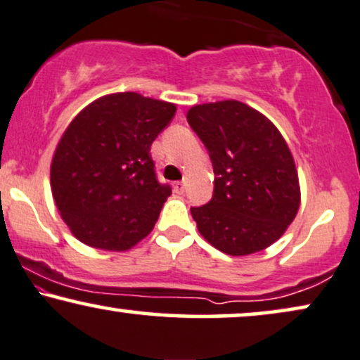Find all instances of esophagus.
I'll use <instances>...</instances> for the list:
<instances>
[{"instance_id": "esophagus-1", "label": "esophagus", "mask_w": 360, "mask_h": 360, "mask_svg": "<svg viewBox=\"0 0 360 360\" xmlns=\"http://www.w3.org/2000/svg\"><path fill=\"white\" fill-rule=\"evenodd\" d=\"M184 189H186L184 181H177V183L174 184V191H176L177 194H183V193H184Z\"/></svg>"}]
</instances>
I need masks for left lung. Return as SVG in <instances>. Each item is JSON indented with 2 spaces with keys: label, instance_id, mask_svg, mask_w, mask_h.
Listing matches in <instances>:
<instances>
[{
  "label": "left lung",
  "instance_id": "obj_1",
  "mask_svg": "<svg viewBox=\"0 0 360 360\" xmlns=\"http://www.w3.org/2000/svg\"><path fill=\"white\" fill-rule=\"evenodd\" d=\"M214 167V194L191 207L205 240L227 255L260 252L285 233L300 207L298 172L290 148L266 117L237 100L188 112Z\"/></svg>",
  "mask_w": 360,
  "mask_h": 360
}]
</instances>
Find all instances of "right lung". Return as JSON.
<instances>
[{
  "mask_svg": "<svg viewBox=\"0 0 360 360\" xmlns=\"http://www.w3.org/2000/svg\"><path fill=\"white\" fill-rule=\"evenodd\" d=\"M174 113L176 105L124 92L72 120L52 160L51 188L80 242L123 252L151 232L171 186L158 181L150 150Z\"/></svg>",
  "mask_w": 360,
  "mask_h": 360,
  "instance_id": "add662e5",
  "label": "right lung"
}]
</instances>
